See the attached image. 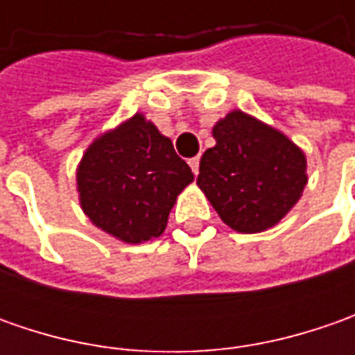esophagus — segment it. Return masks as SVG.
Listing matches in <instances>:
<instances>
[{
  "mask_svg": "<svg viewBox=\"0 0 355 355\" xmlns=\"http://www.w3.org/2000/svg\"><path fill=\"white\" fill-rule=\"evenodd\" d=\"M187 164H189L191 171H193V173L198 175V173H199V157H191V159H189Z\"/></svg>",
  "mask_w": 355,
  "mask_h": 355,
  "instance_id": "34e87169",
  "label": "esophagus"
}]
</instances>
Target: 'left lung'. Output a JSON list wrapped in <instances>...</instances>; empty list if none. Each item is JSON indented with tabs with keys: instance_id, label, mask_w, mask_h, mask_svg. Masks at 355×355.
Wrapping results in <instances>:
<instances>
[{
	"instance_id": "1",
	"label": "left lung",
	"mask_w": 355,
	"mask_h": 355,
	"mask_svg": "<svg viewBox=\"0 0 355 355\" xmlns=\"http://www.w3.org/2000/svg\"><path fill=\"white\" fill-rule=\"evenodd\" d=\"M215 146L199 162L198 185L237 233L275 227L306 187V156L280 130L231 110L213 126Z\"/></svg>"
}]
</instances>
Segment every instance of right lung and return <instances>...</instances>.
<instances>
[{"label": "right lung", "instance_id": "obj_1", "mask_svg": "<svg viewBox=\"0 0 355 355\" xmlns=\"http://www.w3.org/2000/svg\"><path fill=\"white\" fill-rule=\"evenodd\" d=\"M193 173L144 114L94 138L76 168V191L92 225L122 243L159 237Z\"/></svg>", "mask_w": 355, "mask_h": 355}]
</instances>
